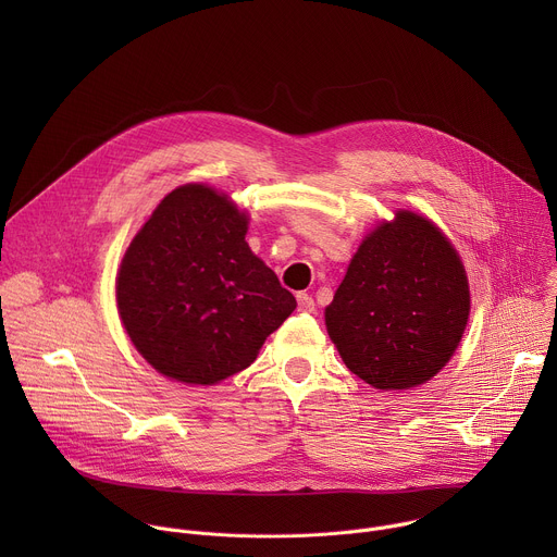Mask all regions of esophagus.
I'll use <instances>...</instances> for the list:
<instances>
[{"label": "esophagus", "mask_w": 557, "mask_h": 557, "mask_svg": "<svg viewBox=\"0 0 557 557\" xmlns=\"http://www.w3.org/2000/svg\"><path fill=\"white\" fill-rule=\"evenodd\" d=\"M297 308H299L301 312H312V310H314L312 297H310L308 293H297Z\"/></svg>", "instance_id": "obj_1"}]
</instances>
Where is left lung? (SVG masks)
<instances>
[{"label":"left lung","mask_w":557,"mask_h":557,"mask_svg":"<svg viewBox=\"0 0 557 557\" xmlns=\"http://www.w3.org/2000/svg\"><path fill=\"white\" fill-rule=\"evenodd\" d=\"M469 286L447 237L399 211L355 253L326 308L329 335L352 374L376 389L430 381L467 326Z\"/></svg>","instance_id":"left-lung-1"}]
</instances>
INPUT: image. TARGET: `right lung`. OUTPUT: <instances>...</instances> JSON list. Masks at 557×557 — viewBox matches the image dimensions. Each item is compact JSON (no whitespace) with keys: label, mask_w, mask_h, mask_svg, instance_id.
I'll return each instance as SVG.
<instances>
[{"label":"right lung","mask_w":557,"mask_h":557,"mask_svg":"<svg viewBox=\"0 0 557 557\" xmlns=\"http://www.w3.org/2000/svg\"><path fill=\"white\" fill-rule=\"evenodd\" d=\"M245 235L247 215L205 185L168 194L136 233L116 304L132 344L161 374L213 385L249 368L295 310Z\"/></svg>","instance_id":"right-lung-1"}]
</instances>
